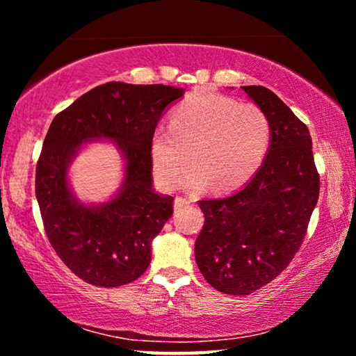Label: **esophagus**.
<instances>
[{"label":"esophagus","instance_id":"esophagus-1","mask_svg":"<svg viewBox=\"0 0 356 356\" xmlns=\"http://www.w3.org/2000/svg\"><path fill=\"white\" fill-rule=\"evenodd\" d=\"M190 200H186V197H176V201H174V209L180 210L186 206H190Z\"/></svg>","mask_w":356,"mask_h":356}]
</instances>
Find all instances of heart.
Returning a JSON list of instances; mask_svg holds the SVG:
<instances>
[{
  "label": "heart",
  "instance_id": "b5f03b06",
  "mask_svg": "<svg viewBox=\"0 0 356 356\" xmlns=\"http://www.w3.org/2000/svg\"><path fill=\"white\" fill-rule=\"evenodd\" d=\"M272 129L261 108L226 95L200 91L171 113V127H159L150 140V161L166 190L180 184L191 156L186 186L237 188L254 176L270 147Z\"/></svg>",
  "mask_w": 356,
  "mask_h": 356
}]
</instances>
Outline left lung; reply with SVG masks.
Listing matches in <instances>:
<instances>
[{
  "label": "left lung",
  "instance_id": "1",
  "mask_svg": "<svg viewBox=\"0 0 356 356\" xmlns=\"http://www.w3.org/2000/svg\"><path fill=\"white\" fill-rule=\"evenodd\" d=\"M242 89L270 120L268 152L242 190L200 201L206 222L195 243L204 278L229 295L254 292L287 267L321 188L308 127L270 89Z\"/></svg>",
  "mask_w": 356,
  "mask_h": 356
}]
</instances>
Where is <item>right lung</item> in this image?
Wrapping results in <instances>:
<instances>
[{
  "mask_svg": "<svg viewBox=\"0 0 356 356\" xmlns=\"http://www.w3.org/2000/svg\"><path fill=\"white\" fill-rule=\"evenodd\" d=\"M185 89L111 81L56 114L35 168V197L56 254L78 278L99 287L129 284L146 272L152 240L172 215V196L154 190L150 140ZM94 140H111L124 160L120 190L105 203H83L68 168Z\"/></svg>",
  "mask_w": 356,
  "mask_h": 356,
  "instance_id": "obj_1",
  "label": "right lung"
}]
</instances>
